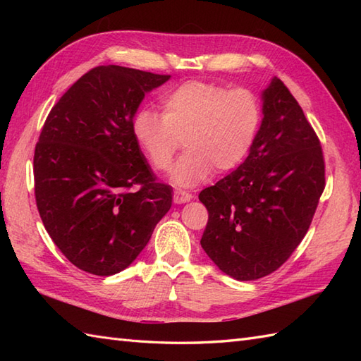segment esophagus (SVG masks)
Listing matches in <instances>:
<instances>
[{
	"instance_id": "34e87169",
	"label": "esophagus",
	"mask_w": 361,
	"mask_h": 361,
	"mask_svg": "<svg viewBox=\"0 0 361 361\" xmlns=\"http://www.w3.org/2000/svg\"><path fill=\"white\" fill-rule=\"evenodd\" d=\"M190 198H192V195H190L189 192H186V190H175V192H173V202L176 204L186 203V202L190 200Z\"/></svg>"
}]
</instances>
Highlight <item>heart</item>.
<instances>
[{
    "mask_svg": "<svg viewBox=\"0 0 361 361\" xmlns=\"http://www.w3.org/2000/svg\"><path fill=\"white\" fill-rule=\"evenodd\" d=\"M163 113L140 109L132 135L153 171L171 169L181 140L188 152L173 171L178 186H194L212 173L239 167L256 141L262 109L250 90L188 80L161 96Z\"/></svg>",
    "mask_w": 361,
    "mask_h": 361,
    "instance_id": "b5f03b06",
    "label": "heart"
}]
</instances>
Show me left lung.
<instances>
[{"label": "left lung", "instance_id": "left-lung-1", "mask_svg": "<svg viewBox=\"0 0 361 361\" xmlns=\"http://www.w3.org/2000/svg\"><path fill=\"white\" fill-rule=\"evenodd\" d=\"M262 99L250 155L198 195L209 214L202 248L237 281L264 278L293 255L326 186L321 142L296 99L276 78Z\"/></svg>", "mask_w": 361, "mask_h": 361}]
</instances>
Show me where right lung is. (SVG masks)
Segmentation results:
<instances>
[{
  "label": "right lung",
  "instance_id": "1",
  "mask_svg": "<svg viewBox=\"0 0 361 361\" xmlns=\"http://www.w3.org/2000/svg\"><path fill=\"white\" fill-rule=\"evenodd\" d=\"M171 79L118 65L90 70L52 106L34 153L37 209L63 256L111 276L150 240L172 206L132 135L144 94Z\"/></svg>",
  "mask_w": 361,
  "mask_h": 361
}]
</instances>
